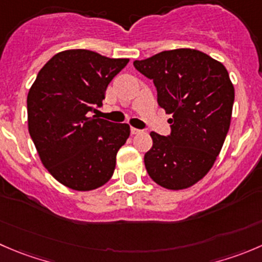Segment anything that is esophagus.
<instances>
[{
	"label": "esophagus",
	"mask_w": 262,
	"mask_h": 262,
	"mask_svg": "<svg viewBox=\"0 0 262 262\" xmlns=\"http://www.w3.org/2000/svg\"><path fill=\"white\" fill-rule=\"evenodd\" d=\"M130 133L132 134H139V133H142V130L141 129H137V128H130Z\"/></svg>",
	"instance_id": "obj_1"
}]
</instances>
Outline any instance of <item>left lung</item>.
Segmentation results:
<instances>
[{"instance_id":"left-lung-1","label":"left lung","mask_w":262,"mask_h":262,"mask_svg":"<svg viewBox=\"0 0 262 262\" xmlns=\"http://www.w3.org/2000/svg\"><path fill=\"white\" fill-rule=\"evenodd\" d=\"M133 65L154 80L157 102L172 115L169 136L151 132L147 172L167 189L190 187L211 169L229 130L234 102L229 74L222 62L190 48L162 51Z\"/></svg>"}]
</instances>
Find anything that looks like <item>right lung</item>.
<instances>
[{
	"label": "right lung",
	"instance_id": "right-lung-1",
	"mask_svg": "<svg viewBox=\"0 0 262 262\" xmlns=\"http://www.w3.org/2000/svg\"><path fill=\"white\" fill-rule=\"evenodd\" d=\"M128 62L68 50L38 73L27 98L28 128L40 161L61 184L92 190L113 177L130 128L91 114L102 106L108 83Z\"/></svg>",
	"mask_w": 262,
	"mask_h": 262
}]
</instances>
